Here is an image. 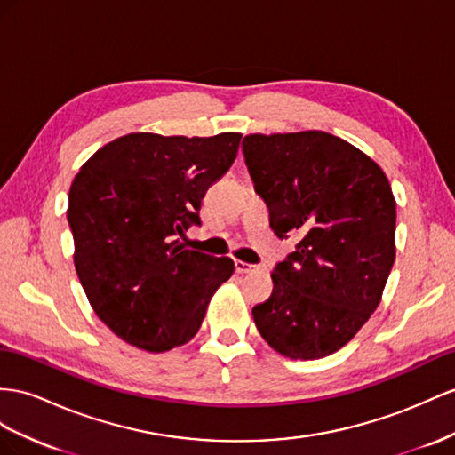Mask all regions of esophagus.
Instances as JSON below:
<instances>
[{
	"label": "esophagus",
	"mask_w": 455,
	"mask_h": 455,
	"mask_svg": "<svg viewBox=\"0 0 455 455\" xmlns=\"http://www.w3.org/2000/svg\"><path fill=\"white\" fill-rule=\"evenodd\" d=\"M235 269L238 275H246V273H253L255 269H258V265H251V263H246V261H235Z\"/></svg>",
	"instance_id": "esophagus-1"
}]
</instances>
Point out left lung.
<instances>
[{"mask_svg": "<svg viewBox=\"0 0 455 455\" xmlns=\"http://www.w3.org/2000/svg\"><path fill=\"white\" fill-rule=\"evenodd\" d=\"M243 157L278 238L299 236L253 307L263 340L290 359L339 352L382 299L395 259V200L367 154L323 131L248 134Z\"/></svg>", "mask_w": 455, "mask_h": 455, "instance_id": "8db88e82", "label": "left lung"}]
</instances>
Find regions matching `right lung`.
Wrapping results in <instances>:
<instances>
[{"label": "right lung", "instance_id": "right-lung-1", "mask_svg": "<svg viewBox=\"0 0 455 455\" xmlns=\"http://www.w3.org/2000/svg\"><path fill=\"white\" fill-rule=\"evenodd\" d=\"M240 132H131L100 148L68 190L75 269L96 315L151 354L190 342L235 261L186 248L202 200L236 159Z\"/></svg>", "mask_w": 455, "mask_h": 455}]
</instances>
